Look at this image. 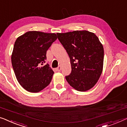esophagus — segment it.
I'll use <instances>...</instances> for the list:
<instances>
[{
    "label": "esophagus",
    "mask_w": 127,
    "mask_h": 127,
    "mask_svg": "<svg viewBox=\"0 0 127 127\" xmlns=\"http://www.w3.org/2000/svg\"><path fill=\"white\" fill-rule=\"evenodd\" d=\"M56 70V71H61V66H58V67H57Z\"/></svg>",
    "instance_id": "1"
}]
</instances>
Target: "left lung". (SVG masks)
<instances>
[{
  "instance_id": "8db88e82",
  "label": "left lung",
  "mask_w": 127,
  "mask_h": 127,
  "mask_svg": "<svg viewBox=\"0 0 127 127\" xmlns=\"http://www.w3.org/2000/svg\"><path fill=\"white\" fill-rule=\"evenodd\" d=\"M57 35L70 60L71 72L65 77L66 80L78 91L91 89L98 81L103 69L104 48L98 37L86 30Z\"/></svg>"
}]
</instances>
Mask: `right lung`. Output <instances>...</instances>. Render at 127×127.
Returning <instances> with one entry per match:
<instances>
[{"label":"right lung","instance_id":"obj_1","mask_svg":"<svg viewBox=\"0 0 127 127\" xmlns=\"http://www.w3.org/2000/svg\"><path fill=\"white\" fill-rule=\"evenodd\" d=\"M57 39L54 33L30 31L15 42L11 62L20 85L32 93L41 91L50 84L54 71L46 60V51Z\"/></svg>","mask_w":127,"mask_h":127}]
</instances>
